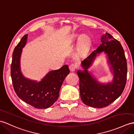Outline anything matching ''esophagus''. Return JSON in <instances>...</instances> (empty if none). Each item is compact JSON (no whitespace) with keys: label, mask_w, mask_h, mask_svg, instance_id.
<instances>
[{"label":"esophagus","mask_w":134,"mask_h":134,"mask_svg":"<svg viewBox=\"0 0 134 134\" xmlns=\"http://www.w3.org/2000/svg\"><path fill=\"white\" fill-rule=\"evenodd\" d=\"M76 68H77V66L76 64H71L69 66L70 70L71 71V72H73V71H74L76 70Z\"/></svg>","instance_id":"esophagus-1"}]
</instances>
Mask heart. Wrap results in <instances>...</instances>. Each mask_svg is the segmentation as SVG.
Masks as SVG:
<instances>
[{
  "label": "heart",
  "mask_w": 134,
  "mask_h": 134,
  "mask_svg": "<svg viewBox=\"0 0 134 134\" xmlns=\"http://www.w3.org/2000/svg\"><path fill=\"white\" fill-rule=\"evenodd\" d=\"M79 37L80 36L78 34H73L70 37L68 42L70 43H72L78 39ZM90 45H91V39L90 37L87 35H83L80 38L77 46V55L79 57H83L84 56H85L88 51Z\"/></svg>",
  "instance_id": "1"
}]
</instances>
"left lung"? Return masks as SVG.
Returning a JSON list of instances; mask_svg holds the SVG:
<instances>
[{
  "label": "left lung",
  "mask_w": 134,
  "mask_h": 134,
  "mask_svg": "<svg viewBox=\"0 0 134 134\" xmlns=\"http://www.w3.org/2000/svg\"><path fill=\"white\" fill-rule=\"evenodd\" d=\"M102 44L82 62L83 71L78 70L80 98L88 106L103 108L110 105L122 94L127 80V61L120 43L106 32L101 38ZM104 51L108 57L114 77L107 84L98 82L87 70L97 55Z\"/></svg>",
  "instance_id": "obj_1"
}]
</instances>
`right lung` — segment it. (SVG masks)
<instances>
[{
	"label": "right lung",
	"mask_w": 134,
	"mask_h": 134,
	"mask_svg": "<svg viewBox=\"0 0 134 134\" xmlns=\"http://www.w3.org/2000/svg\"><path fill=\"white\" fill-rule=\"evenodd\" d=\"M27 39V34L21 39L12 54V85L16 95L23 101L36 108H47L58 100L62 83L70 73V70L68 65H64L60 69L49 71L39 82L25 77L21 72L20 61Z\"/></svg>",
	"instance_id": "1"
}]
</instances>
